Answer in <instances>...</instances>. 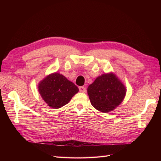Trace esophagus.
Instances as JSON below:
<instances>
[{"instance_id":"34e87169","label":"esophagus","mask_w":161,"mask_h":161,"mask_svg":"<svg viewBox=\"0 0 161 161\" xmlns=\"http://www.w3.org/2000/svg\"><path fill=\"white\" fill-rule=\"evenodd\" d=\"M79 91H80V92H85L86 91L85 87H84V86H80V87H79Z\"/></svg>"}]
</instances>
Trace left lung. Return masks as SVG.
<instances>
[{"label": "left lung", "mask_w": 161, "mask_h": 161, "mask_svg": "<svg viewBox=\"0 0 161 161\" xmlns=\"http://www.w3.org/2000/svg\"><path fill=\"white\" fill-rule=\"evenodd\" d=\"M87 93L92 107L103 113L114 111L126 95V87L113 72L97 77L88 86Z\"/></svg>", "instance_id": "8db88e82"}]
</instances>
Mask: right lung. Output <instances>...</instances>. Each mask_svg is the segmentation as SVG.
Masks as SVG:
<instances>
[{
  "instance_id": "1",
  "label": "right lung",
  "mask_w": 161,
  "mask_h": 161,
  "mask_svg": "<svg viewBox=\"0 0 161 161\" xmlns=\"http://www.w3.org/2000/svg\"><path fill=\"white\" fill-rule=\"evenodd\" d=\"M79 88L60 73L53 72L38 84V91L43 100L52 109L66 105L79 92Z\"/></svg>"
}]
</instances>
